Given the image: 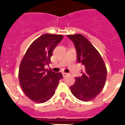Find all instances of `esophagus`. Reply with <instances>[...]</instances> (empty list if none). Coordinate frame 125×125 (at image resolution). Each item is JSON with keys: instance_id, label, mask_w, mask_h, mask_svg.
<instances>
[{"instance_id": "esophagus-1", "label": "esophagus", "mask_w": 125, "mask_h": 125, "mask_svg": "<svg viewBox=\"0 0 125 125\" xmlns=\"http://www.w3.org/2000/svg\"><path fill=\"white\" fill-rule=\"evenodd\" d=\"M62 75H63L64 77V76H66V75L68 74V73H64V72L62 73Z\"/></svg>"}]
</instances>
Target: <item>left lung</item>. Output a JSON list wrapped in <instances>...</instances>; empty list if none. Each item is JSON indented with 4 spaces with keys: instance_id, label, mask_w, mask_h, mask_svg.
<instances>
[{
    "instance_id": "obj_1",
    "label": "left lung",
    "mask_w": 125,
    "mask_h": 125,
    "mask_svg": "<svg viewBox=\"0 0 125 125\" xmlns=\"http://www.w3.org/2000/svg\"><path fill=\"white\" fill-rule=\"evenodd\" d=\"M74 43L77 61L83 66L82 76L75 78L70 87L71 93L78 100L88 101L98 95L103 89L106 79V65L98 51L81 34L68 35Z\"/></svg>"
}]
</instances>
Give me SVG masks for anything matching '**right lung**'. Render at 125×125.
I'll return each mask as SVG.
<instances>
[{"label":"right lung","instance_id":"obj_1","mask_svg":"<svg viewBox=\"0 0 125 125\" xmlns=\"http://www.w3.org/2000/svg\"><path fill=\"white\" fill-rule=\"evenodd\" d=\"M62 39V35L43 34L32 43L22 60L19 71L20 85L25 95L34 102L42 103L50 100L63 78L61 73L44 69Z\"/></svg>","mask_w":125,"mask_h":125}]
</instances>
